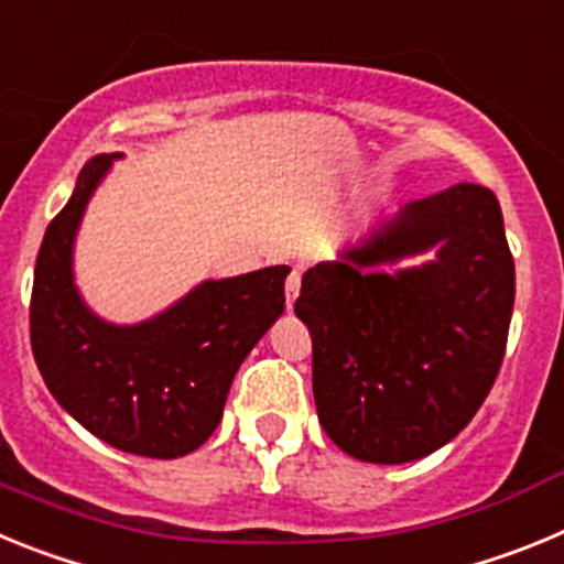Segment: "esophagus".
<instances>
[{
  "label": "esophagus",
  "mask_w": 564,
  "mask_h": 564,
  "mask_svg": "<svg viewBox=\"0 0 564 564\" xmlns=\"http://www.w3.org/2000/svg\"><path fill=\"white\" fill-rule=\"evenodd\" d=\"M299 288H302V271H299V268H293L291 276H288V282H285V302H288V307H293V302H296Z\"/></svg>",
  "instance_id": "obj_1"
}]
</instances>
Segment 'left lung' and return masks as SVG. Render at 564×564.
I'll use <instances>...</instances> for the list:
<instances>
[{
    "label": "left lung",
    "mask_w": 564,
    "mask_h": 564,
    "mask_svg": "<svg viewBox=\"0 0 564 564\" xmlns=\"http://www.w3.org/2000/svg\"><path fill=\"white\" fill-rule=\"evenodd\" d=\"M435 250L421 269L383 264ZM313 398L338 449L410 463L460 435L495 387L514 311V257L495 192L457 183L398 212L302 276Z\"/></svg>",
    "instance_id": "8db88e82"
}]
</instances>
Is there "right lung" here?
<instances>
[{"label":"right lung","mask_w":564,"mask_h":564,"mask_svg":"<svg viewBox=\"0 0 564 564\" xmlns=\"http://www.w3.org/2000/svg\"><path fill=\"white\" fill-rule=\"evenodd\" d=\"M121 154H98L47 226L30 296V344L47 390L84 430L129 455L172 460L212 437L239 364L285 311L288 265L208 279L161 316L109 325L73 282V239Z\"/></svg>","instance_id":"1"}]
</instances>
